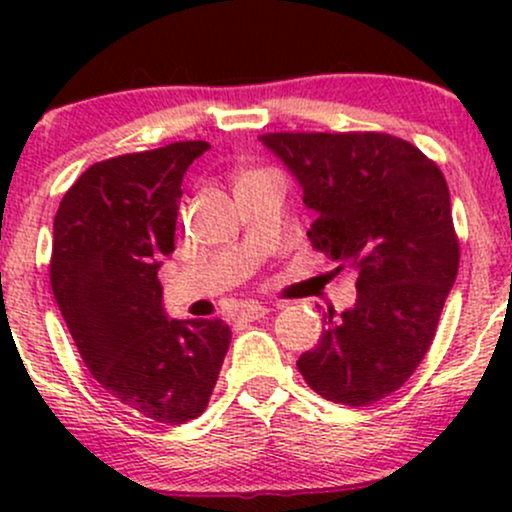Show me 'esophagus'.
I'll use <instances>...</instances> for the list:
<instances>
[{
    "mask_svg": "<svg viewBox=\"0 0 512 512\" xmlns=\"http://www.w3.org/2000/svg\"><path fill=\"white\" fill-rule=\"evenodd\" d=\"M267 313L269 308L262 303H248L240 308V317H243V320H260V317H264Z\"/></svg>",
    "mask_w": 512,
    "mask_h": 512,
    "instance_id": "34e87169",
    "label": "esophagus"
}]
</instances>
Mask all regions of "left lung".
Masks as SVG:
<instances>
[{
    "instance_id": "obj_1",
    "label": "left lung",
    "mask_w": 512,
    "mask_h": 512,
    "mask_svg": "<svg viewBox=\"0 0 512 512\" xmlns=\"http://www.w3.org/2000/svg\"><path fill=\"white\" fill-rule=\"evenodd\" d=\"M315 211L308 238L337 269H354L358 298L298 358L320 397L368 407L411 378L436 337L460 264L443 173L424 151L385 132H267Z\"/></svg>"
}]
</instances>
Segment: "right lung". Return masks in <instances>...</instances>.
I'll return each instance as SVG.
<instances>
[{"label": "right lung", "mask_w": 512, "mask_h": 512, "mask_svg": "<svg viewBox=\"0 0 512 512\" xmlns=\"http://www.w3.org/2000/svg\"><path fill=\"white\" fill-rule=\"evenodd\" d=\"M207 149L175 142L93 163L52 233L50 284L86 368L117 404L168 426L207 409L231 344L223 320H168L158 281L182 175Z\"/></svg>", "instance_id": "add662e5"}]
</instances>
